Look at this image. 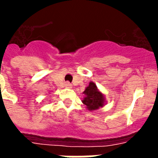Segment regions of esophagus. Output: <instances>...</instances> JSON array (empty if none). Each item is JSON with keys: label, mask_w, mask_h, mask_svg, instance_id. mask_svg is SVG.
Returning a JSON list of instances; mask_svg holds the SVG:
<instances>
[{"label": "esophagus", "mask_w": 158, "mask_h": 158, "mask_svg": "<svg viewBox=\"0 0 158 158\" xmlns=\"http://www.w3.org/2000/svg\"><path fill=\"white\" fill-rule=\"evenodd\" d=\"M64 86H65V88H72V85L70 84L69 82H66L65 84H64Z\"/></svg>", "instance_id": "1"}]
</instances>
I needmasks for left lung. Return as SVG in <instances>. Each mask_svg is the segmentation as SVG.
I'll list each match as a JSON object with an SVG mask.
<instances>
[{
	"label": "left lung",
	"instance_id": "left-lung-1",
	"mask_svg": "<svg viewBox=\"0 0 158 158\" xmlns=\"http://www.w3.org/2000/svg\"><path fill=\"white\" fill-rule=\"evenodd\" d=\"M85 97L82 100L84 105L89 110H96L100 107H103L106 104V98L101 91L99 90L96 85L94 82H89V85L83 92Z\"/></svg>",
	"mask_w": 158,
	"mask_h": 158
}]
</instances>
